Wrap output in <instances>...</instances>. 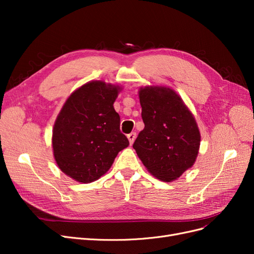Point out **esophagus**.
Masks as SVG:
<instances>
[{"label": "esophagus", "instance_id": "34e87169", "mask_svg": "<svg viewBox=\"0 0 254 254\" xmlns=\"http://www.w3.org/2000/svg\"><path fill=\"white\" fill-rule=\"evenodd\" d=\"M127 137H128V140H129L130 145H132V144H133V142H134V140H135V137H136V133H135V132L129 133V134L127 135Z\"/></svg>", "mask_w": 254, "mask_h": 254}]
</instances>
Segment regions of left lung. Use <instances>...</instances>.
Masks as SVG:
<instances>
[{
  "instance_id": "obj_1",
  "label": "left lung",
  "mask_w": 254,
  "mask_h": 254,
  "mask_svg": "<svg viewBox=\"0 0 254 254\" xmlns=\"http://www.w3.org/2000/svg\"><path fill=\"white\" fill-rule=\"evenodd\" d=\"M144 129L133 143L147 171L171 182L194 165L200 132L182 98L167 87L140 88Z\"/></svg>"
}]
</instances>
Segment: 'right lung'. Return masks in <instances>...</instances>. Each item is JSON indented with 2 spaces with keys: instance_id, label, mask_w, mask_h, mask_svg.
Wrapping results in <instances>:
<instances>
[{
  "instance_id": "right-lung-1",
  "label": "right lung",
  "mask_w": 254,
  "mask_h": 254,
  "mask_svg": "<svg viewBox=\"0 0 254 254\" xmlns=\"http://www.w3.org/2000/svg\"><path fill=\"white\" fill-rule=\"evenodd\" d=\"M120 86L93 80L68 96L53 128V152L58 167L81 182H93L109 171L129 141L114 110Z\"/></svg>"
}]
</instances>
